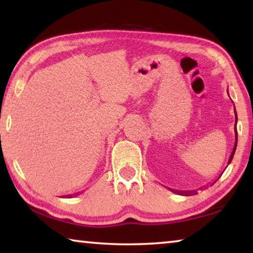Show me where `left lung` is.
Here are the masks:
<instances>
[{
  "mask_svg": "<svg viewBox=\"0 0 253 253\" xmlns=\"http://www.w3.org/2000/svg\"><path fill=\"white\" fill-rule=\"evenodd\" d=\"M234 114H235V125H234V132H235V143H234V147L232 149V153H231V155L229 157V161H228V165L231 163V161H232L233 158V155L235 153V149H237V144H238V131H237V121H238V116H237V111H235V108H234ZM228 165H226V168H228ZM223 174V173H222ZM221 176V175H220ZM217 181V178L215 179V182ZM214 182V183H215ZM212 183V184H214ZM169 191L174 192V193H177V194H182V195H193V194H198V192H196L195 190L194 191H175V190H172V188H169Z\"/></svg>",
  "mask_w": 253,
  "mask_h": 253,
  "instance_id": "obj_1",
  "label": "left lung"
}]
</instances>
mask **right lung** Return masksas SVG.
<instances>
[{
  "mask_svg": "<svg viewBox=\"0 0 253 253\" xmlns=\"http://www.w3.org/2000/svg\"><path fill=\"white\" fill-rule=\"evenodd\" d=\"M75 195H78V193H77V194H75ZM68 196H70V198H72V195H68Z\"/></svg>",
  "mask_w": 253,
  "mask_h": 253,
  "instance_id": "obj_1",
  "label": "right lung"
}]
</instances>
